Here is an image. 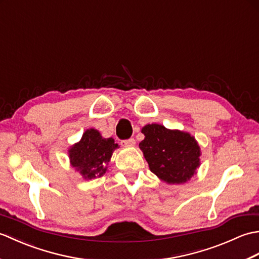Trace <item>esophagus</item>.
<instances>
[{"instance_id":"34e87169","label":"esophagus","mask_w":259,"mask_h":259,"mask_svg":"<svg viewBox=\"0 0 259 259\" xmlns=\"http://www.w3.org/2000/svg\"><path fill=\"white\" fill-rule=\"evenodd\" d=\"M121 144L125 147H134L136 145V140L134 138H130V139H126V140H122L121 141Z\"/></svg>"}]
</instances>
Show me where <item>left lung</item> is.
<instances>
[{
    "instance_id": "1",
    "label": "left lung",
    "mask_w": 259,
    "mask_h": 259,
    "mask_svg": "<svg viewBox=\"0 0 259 259\" xmlns=\"http://www.w3.org/2000/svg\"><path fill=\"white\" fill-rule=\"evenodd\" d=\"M139 147L151 172L167 184H184L200 164V147L194 137L157 123L147 124Z\"/></svg>"
}]
</instances>
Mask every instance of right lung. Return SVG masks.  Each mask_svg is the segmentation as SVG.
Masks as SVG:
<instances>
[{
    "label": "right lung",
    "instance_id": "right-lung-1",
    "mask_svg": "<svg viewBox=\"0 0 259 259\" xmlns=\"http://www.w3.org/2000/svg\"><path fill=\"white\" fill-rule=\"evenodd\" d=\"M118 148L112 138H102L98 130L88 129L78 144L69 149L71 166L84 179L101 177L107 171V164L112 152Z\"/></svg>",
    "mask_w": 259,
    "mask_h": 259
}]
</instances>
